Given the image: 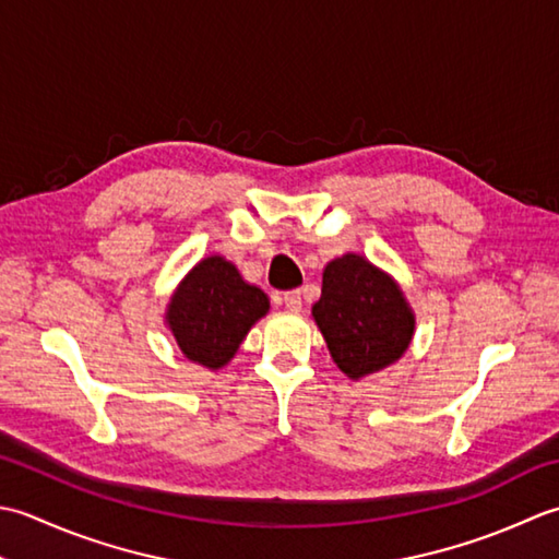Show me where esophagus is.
<instances>
[{"label":"esophagus","mask_w":559,"mask_h":559,"mask_svg":"<svg viewBox=\"0 0 559 559\" xmlns=\"http://www.w3.org/2000/svg\"><path fill=\"white\" fill-rule=\"evenodd\" d=\"M282 301H284V306H287L289 311H301V292H299V289L284 292Z\"/></svg>","instance_id":"esophagus-1"}]
</instances>
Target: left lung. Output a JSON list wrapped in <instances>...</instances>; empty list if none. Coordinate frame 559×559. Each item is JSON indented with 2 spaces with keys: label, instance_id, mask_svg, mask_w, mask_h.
<instances>
[{
  "label": "left lung",
  "instance_id": "1",
  "mask_svg": "<svg viewBox=\"0 0 559 559\" xmlns=\"http://www.w3.org/2000/svg\"><path fill=\"white\" fill-rule=\"evenodd\" d=\"M313 318L330 357L349 379H361L401 359L415 330L413 311L397 284L355 253L323 270Z\"/></svg>",
  "mask_w": 559,
  "mask_h": 559
}]
</instances>
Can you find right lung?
Masks as SVG:
<instances>
[{"mask_svg":"<svg viewBox=\"0 0 559 559\" xmlns=\"http://www.w3.org/2000/svg\"><path fill=\"white\" fill-rule=\"evenodd\" d=\"M270 309L263 289L243 282L222 255L204 258L180 282L168 306V325L190 361L219 369L229 361L246 333Z\"/></svg>","mask_w":559,"mask_h":559,"instance_id":"1","label":"right lung"}]
</instances>
